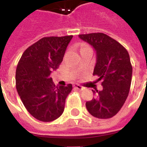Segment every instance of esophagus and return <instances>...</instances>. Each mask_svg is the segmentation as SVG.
I'll use <instances>...</instances> for the list:
<instances>
[{"label": "esophagus", "instance_id": "34e87169", "mask_svg": "<svg viewBox=\"0 0 147 147\" xmlns=\"http://www.w3.org/2000/svg\"><path fill=\"white\" fill-rule=\"evenodd\" d=\"M74 87L76 88H77V89H78V90H84V89H85V88L82 87V85H78V84H76H76H74Z\"/></svg>", "mask_w": 147, "mask_h": 147}]
</instances>
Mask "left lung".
Wrapping results in <instances>:
<instances>
[{"instance_id": "1", "label": "left lung", "mask_w": 147, "mask_h": 147, "mask_svg": "<svg viewBox=\"0 0 147 147\" xmlns=\"http://www.w3.org/2000/svg\"><path fill=\"white\" fill-rule=\"evenodd\" d=\"M78 36L96 52L93 75L102 80L103 89L92 90L95 97L86 102V108L97 118H111L121 110L130 92L133 69L129 53L121 43L105 33Z\"/></svg>"}]
</instances>
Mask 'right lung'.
<instances>
[{"label":"right lung","instance_id":"obj_1","mask_svg":"<svg viewBox=\"0 0 147 147\" xmlns=\"http://www.w3.org/2000/svg\"><path fill=\"white\" fill-rule=\"evenodd\" d=\"M73 36L43 37L23 53L16 70V88L30 114L40 121L50 122L64 111L71 84L57 86L50 74L62 62Z\"/></svg>","mask_w":147,"mask_h":147}]
</instances>
